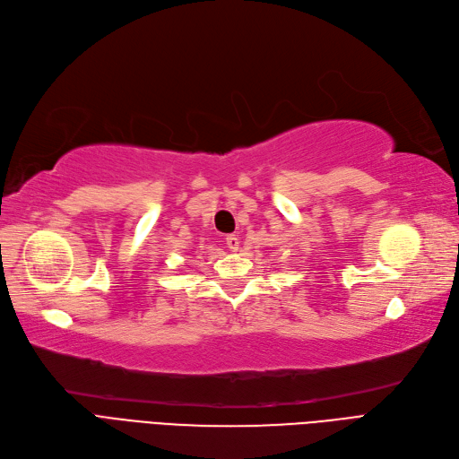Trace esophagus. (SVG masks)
<instances>
[{"label": "esophagus", "instance_id": "obj_1", "mask_svg": "<svg viewBox=\"0 0 459 459\" xmlns=\"http://www.w3.org/2000/svg\"><path fill=\"white\" fill-rule=\"evenodd\" d=\"M225 242H227V247H229L230 251H238V247H240V240H238L236 234H229V236L225 238Z\"/></svg>", "mask_w": 459, "mask_h": 459}]
</instances>
